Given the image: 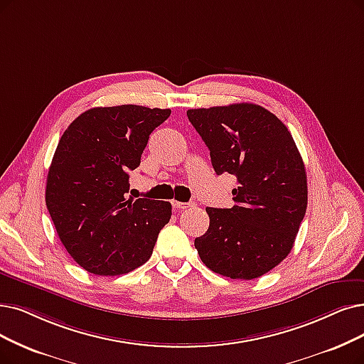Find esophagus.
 <instances>
[{"label": "esophagus", "mask_w": 364, "mask_h": 364, "mask_svg": "<svg viewBox=\"0 0 364 364\" xmlns=\"http://www.w3.org/2000/svg\"><path fill=\"white\" fill-rule=\"evenodd\" d=\"M196 205L191 201V203H182V201H173V208L178 209V210H183V209H188V208H194Z\"/></svg>", "instance_id": "34e87169"}]
</instances>
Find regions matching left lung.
Masks as SVG:
<instances>
[{
    "label": "left lung",
    "instance_id": "8db88e82",
    "mask_svg": "<svg viewBox=\"0 0 364 364\" xmlns=\"http://www.w3.org/2000/svg\"><path fill=\"white\" fill-rule=\"evenodd\" d=\"M216 174L237 179L235 206L206 208L209 228L194 240L203 263L231 279H255L291 251L308 206V181L281 119L252 103L190 109Z\"/></svg>",
    "mask_w": 364,
    "mask_h": 364
}]
</instances>
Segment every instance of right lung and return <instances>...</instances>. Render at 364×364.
<instances>
[{"label": "right lung", "mask_w": 364, "mask_h": 364, "mask_svg": "<svg viewBox=\"0 0 364 364\" xmlns=\"http://www.w3.org/2000/svg\"><path fill=\"white\" fill-rule=\"evenodd\" d=\"M170 113L136 105L94 107L60 139L46 206L67 252L90 273L116 276L144 264L170 221L168 201L127 198L129 171Z\"/></svg>", "instance_id": "obj_1"}]
</instances>
